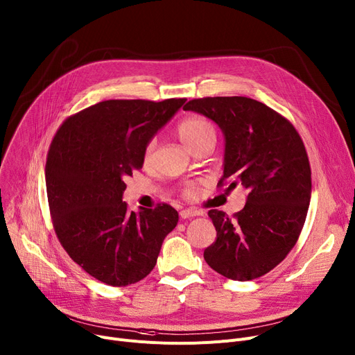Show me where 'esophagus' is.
<instances>
[{
  "mask_svg": "<svg viewBox=\"0 0 355 355\" xmlns=\"http://www.w3.org/2000/svg\"><path fill=\"white\" fill-rule=\"evenodd\" d=\"M179 215H180L182 219H189V218H193V216H200L202 214L196 209H183V211H180Z\"/></svg>",
  "mask_w": 355,
  "mask_h": 355,
  "instance_id": "1",
  "label": "esophagus"
}]
</instances>
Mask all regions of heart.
<instances>
[{
	"mask_svg": "<svg viewBox=\"0 0 355 355\" xmlns=\"http://www.w3.org/2000/svg\"><path fill=\"white\" fill-rule=\"evenodd\" d=\"M178 136L180 137V140L189 148L191 150H195L199 144H202L205 140L215 137V129L211 124L209 120H206L202 116L193 114L189 117H184L176 128ZM155 148H156V141L150 140L146 148L143 150V163L149 164L153 159V153H155ZM183 193L186 196H192L195 193V187L192 184L186 186Z\"/></svg>",
	"mask_w": 355,
	"mask_h": 355,
	"instance_id": "1",
	"label": "heart"
}]
</instances>
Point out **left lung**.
I'll return each instance as SVG.
<instances>
[{
  "instance_id": "obj_1",
  "label": "left lung",
  "mask_w": 355,
  "mask_h": 355,
  "mask_svg": "<svg viewBox=\"0 0 355 355\" xmlns=\"http://www.w3.org/2000/svg\"><path fill=\"white\" fill-rule=\"evenodd\" d=\"M214 120L225 136L227 191L243 186V209L229 218L207 212L216 241L203 258L218 274L251 281L274 269L297 243L311 199V168L304 141L284 116L249 97H203L186 103Z\"/></svg>"
}]
</instances>
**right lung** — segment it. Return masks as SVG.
<instances>
[{"label": "right lung", "mask_w": 355, "mask_h": 355, "mask_svg": "<svg viewBox=\"0 0 355 355\" xmlns=\"http://www.w3.org/2000/svg\"><path fill=\"white\" fill-rule=\"evenodd\" d=\"M186 98L106 100L70 116L47 155L46 187L54 231L93 278L126 286L155 268L179 215L168 203L129 212L124 179L141 169L143 150Z\"/></svg>", "instance_id": "right-lung-1"}]
</instances>
